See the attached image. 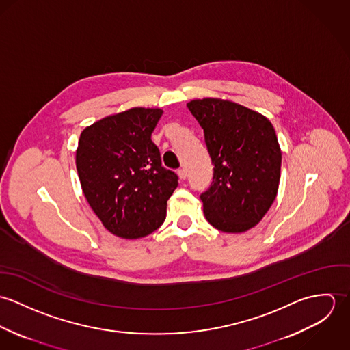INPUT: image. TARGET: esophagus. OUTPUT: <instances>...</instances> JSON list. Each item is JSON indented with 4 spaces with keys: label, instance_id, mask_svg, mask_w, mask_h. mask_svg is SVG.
I'll return each mask as SVG.
<instances>
[{
    "label": "esophagus",
    "instance_id": "34e87169",
    "mask_svg": "<svg viewBox=\"0 0 350 350\" xmlns=\"http://www.w3.org/2000/svg\"><path fill=\"white\" fill-rule=\"evenodd\" d=\"M178 175H179V178H180L182 180H185V179L187 178V170H186V168L178 170Z\"/></svg>",
    "mask_w": 350,
    "mask_h": 350
}]
</instances>
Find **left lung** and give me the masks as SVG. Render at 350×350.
<instances>
[{"mask_svg": "<svg viewBox=\"0 0 350 350\" xmlns=\"http://www.w3.org/2000/svg\"><path fill=\"white\" fill-rule=\"evenodd\" d=\"M189 110L200 122L214 165L213 182L200 194L206 219L225 233L254 228L278 196L282 150L271 121L240 103L193 100Z\"/></svg>", "mask_w": 350, "mask_h": 350, "instance_id": "1", "label": "left lung"}]
</instances>
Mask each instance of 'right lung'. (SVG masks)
<instances>
[{"label":"right lung","mask_w":350,"mask_h":350,"mask_svg":"<svg viewBox=\"0 0 350 350\" xmlns=\"http://www.w3.org/2000/svg\"><path fill=\"white\" fill-rule=\"evenodd\" d=\"M161 109L132 107L86 126L75 163L83 194L114 236L142 239L165 219L178 176L161 165L150 140Z\"/></svg>","instance_id":"1"}]
</instances>
